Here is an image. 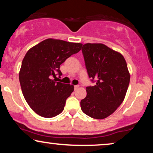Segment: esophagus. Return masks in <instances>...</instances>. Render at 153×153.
<instances>
[{"label":"esophagus","instance_id":"34e87169","mask_svg":"<svg viewBox=\"0 0 153 153\" xmlns=\"http://www.w3.org/2000/svg\"><path fill=\"white\" fill-rule=\"evenodd\" d=\"M78 88H79V85H74V89H75V90H76V89H78Z\"/></svg>","mask_w":153,"mask_h":153}]
</instances>
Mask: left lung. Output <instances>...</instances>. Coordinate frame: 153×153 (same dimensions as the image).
Returning <instances> with one entry per match:
<instances>
[{
  "mask_svg": "<svg viewBox=\"0 0 153 153\" xmlns=\"http://www.w3.org/2000/svg\"><path fill=\"white\" fill-rule=\"evenodd\" d=\"M82 52L88 75L95 85L86 87L81 110L92 118L105 119L125 97L130 80L127 62L120 53L103 44H85Z\"/></svg>",
  "mask_w": 153,
  "mask_h": 153,
  "instance_id": "1",
  "label": "left lung"
}]
</instances>
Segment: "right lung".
<instances>
[{
	"label": "right lung",
	"mask_w": 153,
	"mask_h": 153,
	"mask_svg": "<svg viewBox=\"0 0 153 153\" xmlns=\"http://www.w3.org/2000/svg\"><path fill=\"white\" fill-rule=\"evenodd\" d=\"M82 45L47 39L26 52L19 81L24 99L37 114L51 118L64 109L66 99L73 92L74 86L58 82L62 75L59 67L72 54L78 53Z\"/></svg>",
	"instance_id": "add662e5"
}]
</instances>
